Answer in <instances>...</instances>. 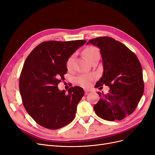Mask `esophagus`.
I'll list each match as a JSON object with an SVG mask.
<instances>
[{
  "label": "esophagus",
  "mask_w": 155,
  "mask_h": 155,
  "mask_svg": "<svg viewBox=\"0 0 155 155\" xmlns=\"http://www.w3.org/2000/svg\"><path fill=\"white\" fill-rule=\"evenodd\" d=\"M92 90L91 89H90V88H85L84 89V91L85 92V93L87 94V93H88V92H91Z\"/></svg>",
  "instance_id": "1"
}]
</instances>
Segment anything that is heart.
Segmentation results:
<instances>
[{
	"label": "heart",
	"instance_id": "b5f03b06",
	"mask_svg": "<svg viewBox=\"0 0 155 155\" xmlns=\"http://www.w3.org/2000/svg\"><path fill=\"white\" fill-rule=\"evenodd\" d=\"M84 53L86 58L89 61H92L94 59L100 57V53L98 49L95 47L90 46L85 48ZM73 60H74V55L70 56L66 61V67L68 70L72 69L73 66ZM95 78V75L94 73H89V74H83L78 76L75 81L76 82L81 85L87 87L91 84V82Z\"/></svg>",
	"mask_w": 155,
	"mask_h": 155
}]
</instances>
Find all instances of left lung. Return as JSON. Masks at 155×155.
Returning <instances> with one entry per match:
<instances>
[{
	"label": "left lung",
	"instance_id": "8db88e82",
	"mask_svg": "<svg viewBox=\"0 0 155 155\" xmlns=\"http://www.w3.org/2000/svg\"><path fill=\"white\" fill-rule=\"evenodd\" d=\"M100 49L104 72L95 87L107 85L109 92H98L100 100L94 105L96 114L109 121L120 120L134 111L144 92L141 63L124 44L103 36L88 41Z\"/></svg>",
	"mask_w": 155,
	"mask_h": 155
}]
</instances>
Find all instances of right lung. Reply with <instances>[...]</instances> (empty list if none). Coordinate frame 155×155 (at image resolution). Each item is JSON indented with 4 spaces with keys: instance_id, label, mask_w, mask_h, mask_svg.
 Segmentation results:
<instances>
[{
    "instance_id": "obj_1",
    "label": "right lung",
    "mask_w": 155,
    "mask_h": 155,
    "mask_svg": "<svg viewBox=\"0 0 155 155\" xmlns=\"http://www.w3.org/2000/svg\"><path fill=\"white\" fill-rule=\"evenodd\" d=\"M85 43V40L45 41L27 57L20 75L19 91L24 108L39 125L58 129L74 119L84 89L71 87L66 94L59 91L58 84L67 73V59Z\"/></svg>"
}]
</instances>
